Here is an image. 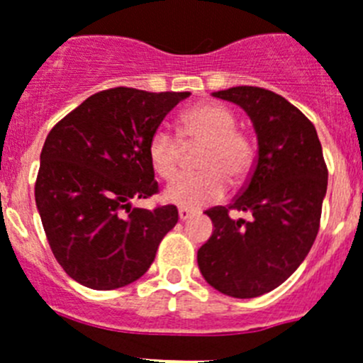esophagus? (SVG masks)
Instances as JSON below:
<instances>
[{
  "mask_svg": "<svg viewBox=\"0 0 363 363\" xmlns=\"http://www.w3.org/2000/svg\"><path fill=\"white\" fill-rule=\"evenodd\" d=\"M191 216H194V212H191V210L179 208V219H181V221H188V219H190Z\"/></svg>",
  "mask_w": 363,
  "mask_h": 363,
  "instance_id": "esophagus-1",
  "label": "esophagus"
}]
</instances>
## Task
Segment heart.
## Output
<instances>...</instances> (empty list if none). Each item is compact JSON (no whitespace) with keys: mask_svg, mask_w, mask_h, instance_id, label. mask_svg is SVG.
<instances>
[{"mask_svg":"<svg viewBox=\"0 0 363 363\" xmlns=\"http://www.w3.org/2000/svg\"><path fill=\"white\" fill-rule=\"evenodd\" d=\"M184 145H203L194 175H181L167 184L166 201L182 208H201L225 196L227 181L240 184L255 164V144L236 129V116L219 103H199L179 118V138L160 127L151 135L147 158L158 177L173 179L181 167Z\"/></svg>","mask_w":363,"mask_h":363,"instance_id":"obj_1","label":"heart"}]
</instances>
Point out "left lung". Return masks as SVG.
Segmentation results:
<instances>
[{"mask_svg":"<svg viewBox=\"0 0 363 363\" xmlns=\"http://www.w3.org/2000/svg\"><path fill=\"white\" fill-rule=\"evenodd\" d=\"M251 118L258 155L242 194L205 214L214 233L197 251L201 275L236 299L275 290L303 264L318 236L328 172L312 121L279 94L234 86L212 94ZM230 209L251 220H234Z\"/></svg>","mask_w":363,"mask_h":363,"instance_id":"8db88e82","label":"left lung"}]
</instances>
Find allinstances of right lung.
<instances>
[{
	"instance_id": "add662e5",
	"label": "right lung",
	"mask_w": 363,
	"mask_h": 363,
	"mask_svg": "<svg viewBox=\"0 0 363 363\" xmlns=\"http://www.w3.org/2000/svg\"><path fill=\"white\" fill-rule=\"evenodd\" d=\"M190 92L111 88L50 130L36 177V208L55 258L79 284L116 290L144 275L179 221L177 206L133 208L158 191L149 138Z\"/></svg>"
}]
</instances>
